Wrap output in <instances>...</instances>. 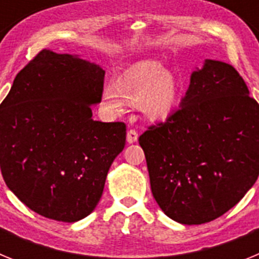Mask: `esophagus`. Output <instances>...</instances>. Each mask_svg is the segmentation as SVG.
Listing matches in <instances>:
<instances>
[{"mask_svg": "<svg viewBox=\"0 0 259 259\" xmlns=\"http://www.w3.org/2000/svg\"><path fill=\"white\" fill-rule=\"evenodd\" d=\"M137 139H139V135H137V132L135 131V130H130V131L127 132V143L128 144L136 143Z\"/></svg>", "mask_w": 259, "mask_h": 259, "instance_id": "obj_1", "label": "esophagus"}]
</instances>
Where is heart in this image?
I'll return each mask as SVG.
<instances>
[{
    "mask_svg": "<svg viewBox=\"0 0 259 259\" xmlns=\"http://www.w3.org/2000/svg\"><path fill=\"white\" fill-rule=\"evenodd\" d=\"M179 97V84L171 71L158 62H144L127 71L118 83L104 87L102 102L110 113L119 114L127 102L139 104L150 119H163L172 113Z\"/></svg>",
    "mask_w": 259,
    "mask_h": 259,
    "instance_id": "obj_1",
    "label": "heart"
}]
</instances>
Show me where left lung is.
I'll use <instances>...</instances> for the list:
<instances>
[{
	"label": "left lung",
	"mask_w": 259,
	"mask_h": 259,
	"mask_svg": "<svg viewBox=\"0 0 259 259\" xmlns=\"http://www.w3.org/2000/svg\"><path fill=\"white\" fill-rule=\"evenodd\" d=\"M139 143L153 197L182 224L219 218L259 175V105L235 68L206 59L178 110Z\"/></svg>",
	"instance_id": "left-lung-1"
}]
</instances>
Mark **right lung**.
<instances>
[{
	"instance_id": "add662e5",
	"label": "right lung",
	"mask_w": 259,
	"mask_h": 259,
	"mask_svg": "<svg viewBox=\"0 0 259 259\" xmlns=\"http://www.w3.org/2000/svg\"><path fill=\"white\" fill-rule=\"evenodd\" d=\"M104 76L79 56L44 49L18 72L0 105L4 180L45 218L72 223L91 214L124 149V123L92 119Z\"/></svg>"
}]
</instances>
